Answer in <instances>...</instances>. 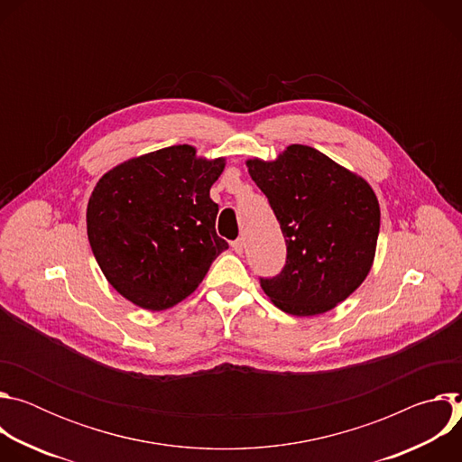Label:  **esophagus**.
Segmentation results:
<instances>
[{
  "label": "esophagus",
  "instance_id": "1",
  "mask_svg": "<svg viewBox=\"0 0 462 462\" xmlns=\"http://www.w3.org/2000/svg\"><path fill=\"white\" fill-rule=\"evenodd\" d=\"M232 248H234L236 254H243V250H245V241H243V239L232 241Z\"/></svg>",
  "mask_w": 462,
  "mask_h": 462
}]
</instances>
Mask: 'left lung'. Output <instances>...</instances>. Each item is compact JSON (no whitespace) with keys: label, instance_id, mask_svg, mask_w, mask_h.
<instances>
[{"label":"left lung","instance_id":"1","mask_svg":"<svg viewBox=\"0 0 462 462\" xmlns=\"http://www.w3.org/2000/svg\"><path fill=\"white\" fill-rule=\"evenodd\" d=\"M287 243L283 271L261 278L271 301L292 316H316L347 300L367 278L380 207L369 182L321 152L291 144L276 161H246Z\"/></svg>","mask_w":462,"mask_h":462}]
</instances>
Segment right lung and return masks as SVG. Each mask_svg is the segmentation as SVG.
Listing matches in <instances>:
<instances>
[{
    "label": "right lung",
    "mask_w": 462,
    "mask_h": 462,
    "mask_svg": "<svg viewBox=\"0 0 462 462\" xmlns=\"http://www.w3.org/2000/svg\"><path fill=\"white\" fill-rule=\"evenodd\" d=\"M225 164V157H197L193 146L179 144L100 177L88 203V237L106 280L127 301L146 310L177 305L228 248L210 199Z\"/></svg>",
    "instance_id": "1"
}]
</instances>
